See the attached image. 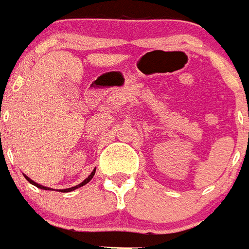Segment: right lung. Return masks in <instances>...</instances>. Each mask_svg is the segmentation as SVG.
<instances>
[{
    "mask_svg": "<svg viewBox=\"0 0 249 249\" xmlns=\"http://www.w3.org/2000/svg\"><path fill=\"white\" fill-rule=\"evenodd\" d=\"M95 171H96V169H94L92 170V172L90 173L89 176H88L87 178H85L84 180H83L82 183H79V184L78 185H76V187H72V188H67V189H60V192L61 193H69V192H73V190H76V189H78V188H80V187H83V185H85L87 184V183H89L90 180L92 179V177H94V175H95ZM24 177L26 178L27 179V182H30L31 183L32 185H35V187H37V188H39V189H43V190H50V188H48V187H44V185H41V184H38V183H36L35 182V180H32L31 178H29L27 177L26 175H24Z\"/></svg>",
    "mask_w": 249,
    "mask_h": 249,
    "instance_id": "add662e5",
    "label": "right lung"
}]
</instances>
